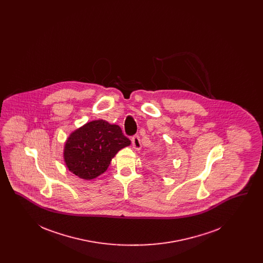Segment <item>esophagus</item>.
Instances as JSON below:
<instances>
[{"label":"esophagus","mask_w":263,"mask_h":263,"mask_svg":"<svg viewBox=\"0 0 263 263\" xmlns=\"http://www.w3.org/2000/svg\"><path fill=\"white\" fill-rule=\"evenodd\" d=\"M131 141H132V146H133V148L135 149V150H140L141 149V147H142V145H141V141H140V138L139 136H133L132 139H131Z\"/></svg>","instance_id":"obj_1"}]
</instances>
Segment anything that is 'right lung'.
<instances>
[{
  "label": "right lung",
  "instance_id": "right-lung-1",
  "mask_svg": "<svg viewBox=\"0 0 263 263\" xmlns=\"http://www.w3.org/2000/svg\"><path fill=\"white\" fill-rule=\"evenodd\" d=\"M130 144L119 126L102 119L93 120L67 138L64 162L72 174L90 180L102 175L115 155Z\"/></svg>",
  "mask_w": 263,
  "mask_h": 263
}]
</instances>
